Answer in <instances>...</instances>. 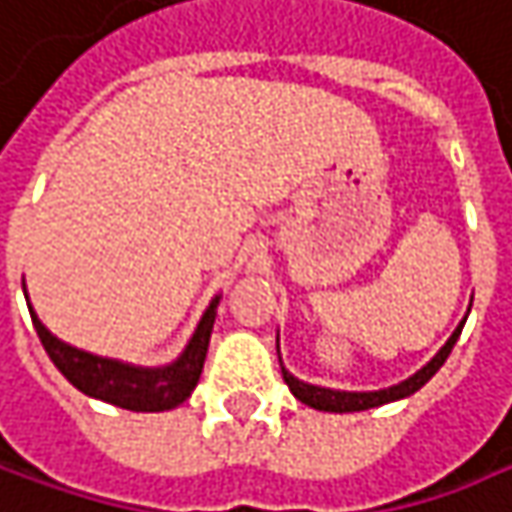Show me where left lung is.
<instances>
[{"mask_svg":"<svg viewBox=\"0 0 512 512\" xmlns=\"http://www.w3.org/2000/svg\"><path fill=\"white\" fill-rule=\"evenodd\" d=\"M472 309V306H469ZM469 314V311H466ZM463 323H466V317L460 320V326H457L455 332H452V338L440 347V352L420 367L414 376H408L405 382L399 384H390V387H382V390H335V387H320V384H309V382H300L297 376H291L285 367H282V358H279V367H282V379L288 384V390L303 402V405H309L314 411H329V414H352V411H370V408H379V405H387V402H396V399H405V396H411V393H417L422 384L428 382L443 364H446V358H449V352L457 344V338H460V329H463ZM276 352H279V338H276Z\"/></svg>","mask_w":512,"mask_h":512,"instance_id":"obj_1","label":"left lung"}]
</instances>
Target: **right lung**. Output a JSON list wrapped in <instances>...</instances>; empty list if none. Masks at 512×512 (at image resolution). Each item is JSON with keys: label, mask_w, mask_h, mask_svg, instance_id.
Here are the masks:
<instances>
[{"label": "right lung", "mask_w": 512, "mask_h": 512, "mask_svg": "<svg viewBox=\"0 0 512 512\" xmlns=\"http://www.w3.org/2000/svg\"><path fill=\"white\" fill-rule=\"evenodd\" d=\"M22 291H25V282H22ZM218 303H221V294L206 306L201 323H198L195 335L189 338L186 349L165 367H139V364H125L119 358H104V355H92L84 349L69 347L66 341L55 338L40 323L31 303H28V311H31V323L49 352V358L81 393L101 399V402H110L116 408H125V411L154 414V411H171V408L183 405L201 382Z\"/></svg>", "instance_id": "add662e5"}]
</instances>
